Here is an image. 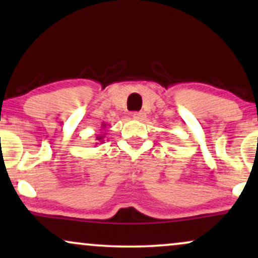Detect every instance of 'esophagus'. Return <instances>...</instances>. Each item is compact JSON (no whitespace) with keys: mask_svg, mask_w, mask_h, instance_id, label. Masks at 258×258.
Wrapping results in <instances>:
<instances>
[{"mask_svg":"<svg viewBox=\"0 0 258 258\" xmlns=\"http://www.w3.org/2000/svg\"><path fill=\"white\" fill-rule=\"evenodd\" d=\"M132 116L135 117L136 120L143 121V120H146L147 115H146V112H144V111H135V112H133V115H132Z\"/></svg>","mask_w":258,"mask_h":258,"instance_id":"esophagus-1","label":"esophagus"}]
</instances>
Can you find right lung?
I'll return each mask as SVG.
<instances>
[{
	"label": "right lung",
	"mask_w": 258,
	"mask_h": 258,
	"mask_svg": "<svg viewBox=\"0 0 258 258\" xmlns=\"http://www.w3.org/2000/svg\"><path fill=\"white\" fill-rule=\"evenodd\" d=\"M105 126H106V123H103L102 125V127H100V132L99 133H97L96 135V139H94V141H96V147H97V144H99V143H103V142H104V137H105V133L103 132V130L105 128Z\"/></svg>",
	"instance_id": "right-lung-1"
}]
</instances>
